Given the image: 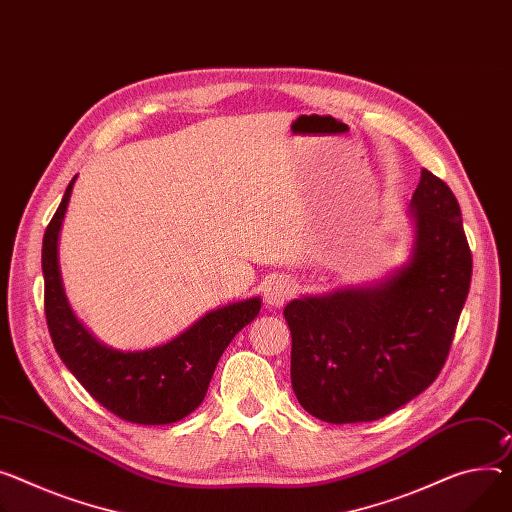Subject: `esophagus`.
I'll return each mask as SVG.
<instances>
[{
  "mask_svg": "<svg viewBox=\"0 0 512 512\" xmlns=\"http://www.w3.org/2000/svg\"><path fill=\"white\" fill-rule=\"evenodd\" d=\"M293 293H295L293 281L287 277H274L264 287V299L274 307L285 305L293 297Z\"/></svg>",
  "mask_w": 512,
  "mask_h": 512,
  "instance_id": "esophagus-1",
  "label": "esophagus"
}]
</instances>
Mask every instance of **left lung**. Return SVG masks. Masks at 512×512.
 Listing matches in <instances>:
<instances>
[{
	"instance_id": "left-lung-1",
	"label": "left lung",
	"mask_w": 512,
	"mask_h": 512,
	"mask_svg": "<svg viewBox=\"0 0 512 512\" xmlns=\"http://www.w3.org/2000/svg\"><path fill=\"white\" fill-rule=\"evenodd\" d=\"M412 258L373 287L293 299L291 383L324 422H371L435 381L471 283V252L451 188L422 170L412 194Z\"/></svg>"
}]
</instances>
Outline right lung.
<instances>
[{
  "label": "right lung",
  "mask_w": 512,
  "mask_h": 512,
  "mask_svg": "<svg viewBox=\"0 0 512 512\" xmlns=\"http://www.w3.org/2000/svg\"><path fill=\"white\" fill-rule=\"evenodd\" d=\"M75 178L43 238L45 316L57 355L90 396L114 416L133 424L178 422L205 400L223 350L258 316L260 297L205 313L162 346L121 352L100 344L73 316L59 270V231Z\"/></svg>",
  "instance_id": "right-lung-1"
}]
</instances>
